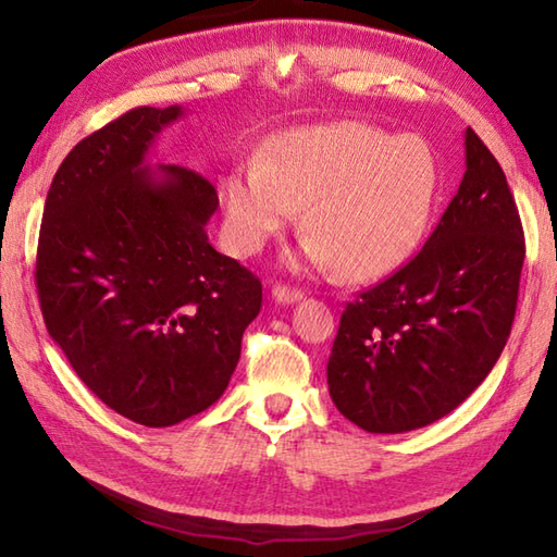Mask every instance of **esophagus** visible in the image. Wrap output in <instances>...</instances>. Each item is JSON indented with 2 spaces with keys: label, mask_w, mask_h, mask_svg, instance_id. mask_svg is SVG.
Wrapping results in <instances>:
<instances>
[{
  "label": "esophagus",
  "mask_w": 557,
  "mask_h": 557,
  "mask_svg": "<svg viewBox=\"0 0 557 557\" xmlns=\"http://www.w3.org/2000/svg\"><path fill=\"white\" fill-rule=\"evenodd\" d=\"M301 297H304L301 289H294V287H287V285L272 287V299H275L277 304H294V301H299Z\"/></svg>",
  "instance_id": "obj_1"
}]
</instances>
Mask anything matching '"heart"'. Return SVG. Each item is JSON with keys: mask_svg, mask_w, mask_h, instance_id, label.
I'll return each instance as SVG.
<instances>
[{"mask_svg": "<svg viewBox=\"0 0 557 557\" xmlns=\"http://www.w3.org/2000/svg\"><path fill=\"white\" fill-rule=\"evenodd\" d=\"M437 190L440 163L420 137L359 120L299 127L272 141L265 159L228 171L224 232L234 253L256 256L307 207L304 263L367 282L412 256Z\"/></svg>", "mask_w": 557, "mask_h": 557, "instance_id": "heart-1", "label": "heart"}]
</instances>
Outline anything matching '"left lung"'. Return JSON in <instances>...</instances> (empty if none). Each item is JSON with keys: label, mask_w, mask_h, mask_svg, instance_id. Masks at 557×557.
I'll return each instance as SVG.
<instances>
[{"label": "left lung", "mask_w": 557, "mask_h": 557, "mask_svg": "<svg viewBox=\"0 0 557 557\" xmlns=\"http://www.w3.org/2000/svg\"><path fill=\"white\" fill-rule=\"evenodd\" d=\"M527 244L505 171L471 127L466 173L420 253L347 301L329 357L335 408L398 434L473 394L503 355Z\"/></svg>", "instance_id": "obj_1"}]
</instances>
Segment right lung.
Instances as JSON below:
<instances>
[{"label":"right lung","mask_w":557,"mask_h":557,"mask_svg":"<svg viewBox=\"0 0 557 557\" xmlns=\"http://www.w3.org/2000/svg\"><path fill=\"white\" fill-rule=\"evenodd\" d=\"M178 106H139L76 145L42 210V321L108 408L171 428L224 394L263 285L216 253L205 226L220 198L202 173L145 166Z\"/></svg>","instance_id":"add662e5"}]
</instances>
